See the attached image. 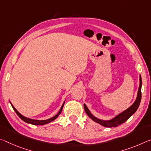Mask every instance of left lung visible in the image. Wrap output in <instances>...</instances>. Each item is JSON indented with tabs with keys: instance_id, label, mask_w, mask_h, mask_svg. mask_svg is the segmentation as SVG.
Wrapping results in <instances>:
<instances>
[{
	"instance_id": "left-lung-1",
	"label": "left lung",
	"mask_w": 151,
	"mask_h": 151,
	"mask_svg": "<svg viewBox=\"0 0 151 151\" xmlns=\"http://www.w3.org/2000/svg\"><path fill=\"white\" fill-rule=\"evenodd\" d=\"M141 87H142V78H141V76L140 75L139 88H138L137 93V97H136L134 103L130 107H128L127 109L124 110V111H122L120 114H119L118 116H116L115 118L110 119V120H104V119H101L96 118V117L93 116V115L91 113L89 109H88L87 106L84 104V108L86 114H87L88 116L90 117V118H91L93 121L98 124H101V125L105 126V127L111 128L116 127V126L120 125V124L125 122L132 115L134 114L136 110L138 108V107H139L140 103L141 101Z\"/></svg>"
}]
</instances>
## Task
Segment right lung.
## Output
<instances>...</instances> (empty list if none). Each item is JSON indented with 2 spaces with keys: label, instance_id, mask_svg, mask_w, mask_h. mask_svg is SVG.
Masks as SVG:
<instances>
[{
  "label": "right lung",
  "instance_id": "1",
  "mask_svg": "<svg viewBox=\"0 0 151 151\" xmlns=\"http://www.w3.org/2000/svg\"><path fill=\"white\" fill-rule=\"evenodd\" d=\"M10 104H11L12 107H13V109L15 110V111L16 112V114L18 115V116L19 117V118H20L21 119H22V120H23L24 122H25L28 123V124H33V125H44V124H48V123H50V122H51L54 121L55 119H56L57 118H58L59 115L61 114L62 110H63V106H64V102L63 103V106H62L61 108H60V109L59 112L56 115V116H54V117H52V118H50V119H44V120H37V119H30V118H26V117L23 116V115H21V114L19 113V111H17V109L15 108V107H14V106H13V105H12V104H11V102H10Z\"/></svg>",
  "mask_w": 151,
  "mask_h": 151
}]
</instances>
